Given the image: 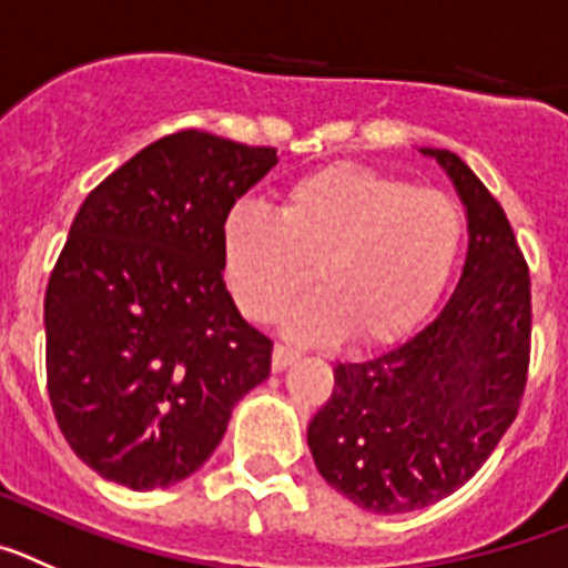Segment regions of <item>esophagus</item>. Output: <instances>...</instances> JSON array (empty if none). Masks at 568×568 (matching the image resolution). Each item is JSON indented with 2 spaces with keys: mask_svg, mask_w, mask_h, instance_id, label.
<instances>
[{
  "mask_svg": "<svg viewBox=\"0 0 568 568\" xmlns=\"http://www.w3.org/2000/svg\"><path fill=\"white\" fill-rule=\"evenodd\" d=\"M300 359V354H296V351H291V347H285V345H274V356H272V367L274 371H285V367L291 365V362H296Z\"/></svg>",
  "mask_w": 568,
  "mask_h": 568,
  "instance_id": "34e87169",
  "label": "esophagus"
}]
</instances>
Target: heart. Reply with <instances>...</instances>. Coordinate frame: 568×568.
Returning <instances> with one entry per match:
<instances>
[{"mask_svg":"<svg viewBox=\"0 0 568 568\" xmlns=\"http://www.w3.org/2000/svg\"><path fill=\"white\" fill-rule=\"evenodd\" d=\"M462 243V212L436 189L362 166H328L285 189L277 212L237 203L221 226L223 277L240 311L283 320L296 342L387 345L427 314Z\"/></svg>","mask_w":568,"mask_h":568,"instance_id":"heart-1","label":"heart"}]
</instances>
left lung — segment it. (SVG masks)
Listing matches in <instances>:
<instances>
[{
	"label": "left lung",
	"mask_w": 568,
	"mask_h": 568,
	"mask_svg": "<svg viewBox=\"0 0 568 568\" xmlns=\"http://www.w3.org/2000/svg\"><path fill=\"white\" fill-rule=\"evenodd\" d=\"M456 186L467 257L424 325L365 362H336L308 424L316 469L376 515L413 513L478 473L518 413L529 365V268L507 214L467 163L422 146Z\"/></svg>",
	"instance_id": "left-lung-1"
}]
</instances>
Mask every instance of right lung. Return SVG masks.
Instances as JSON below:
<instances>
[{
	"label": "right lung",
	"instance_id": "add662e5",
	"mask_svg": "<svg viewBox=\"0 0 568 568\" xmlns=\"http://www.w3.org/2000/svg\"><path fill=\"white\" fill-rule=\"evenodd\" d=\"M274 163L272 146L175 132L81 203L44 294L48 393L106 481L144 493L197 473L268 379L272 339L226 291L221 226Z\"/></svg>",
	"mask_w": 568,
	"mask_h": 568
}]
</instances>
